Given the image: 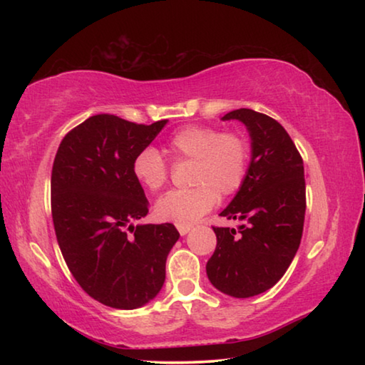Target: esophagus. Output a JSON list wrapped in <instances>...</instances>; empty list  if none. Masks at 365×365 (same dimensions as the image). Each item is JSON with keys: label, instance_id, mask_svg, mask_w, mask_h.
<instances>
[{"label": "esophagus", "instance_id": "1", "mask_svg": "<svg viewBox=\"0 0 365 365\" xmlns=\"http://www.w3.org/2000/svg\"><path fill=\"white\" fill-rule=\"evenodd\" d=\"M177 230L183 237V235H187L191 230V227L190 225H177Z\"/></svg>", "mask_w": 365, "mask_h": 365}]
</instances>
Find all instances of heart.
Listing matches in <instances>:
<instances>
[{"label":"heart","instance_id":"heart-1","mask_svg":"<svg viewBox=\"0 0 365 365\" xmlns=\"http://www.w3.org/2000/svg\"><path fill=\"white\" fill-rule=\"evenodd\" d=\"M172 163H191L188 190L169 191L154 205L158 220L190 225L211 211L217 197L237 193L250 165V146L238 133L190 125L175 132L165 145ZM132 174L148 191H158L168 182V164L154 148L135 156Z\"/></svg>","mask_w":365,"mask_h":365}]
</instances>
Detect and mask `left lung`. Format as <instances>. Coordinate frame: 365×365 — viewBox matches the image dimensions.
<instances>
[{"label": "left lung", "mask_w": 365, "mask_h": 365, "mask_svg": "<svg viewBox=\"0 0 365 365\" xmlns=\"http://www.w3.org/2000/svg\"><path fill=\"white\" fill-rule=\"evenodd\" d=\"M222 120H238L251 138L246 178L222 217L238 230L214 227L217 246L206 264L209 282L233 298H251L279 282L299 248L306 212L304 165L285 128L252 109Z\"/></svg>", "instance_id": "left-lung-1"}]
</instances>
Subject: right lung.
I'll list each match as a JSON object with an SVG mask.
<instances>
[{
    "instance_id": "obj_1",
    "label": "right lung",
    "mask_w": 365,
    "mask_h": 365,
    "mask_svg": "<svg viewBox=\"0 0 365 365\" xmlns=\"http://www.w3.org/2000/svg\"><path fill=\"white\" fill-rule=\"evenodd\" d=\"M165 123L91 115L66 135L54 158L51 212L61 252L78 285L104 306L128 311L156 298L180 237L172 224L133 225L150 202L132 163Z\"/></svg>"
}]
</instances>
